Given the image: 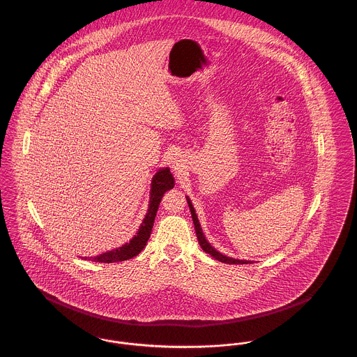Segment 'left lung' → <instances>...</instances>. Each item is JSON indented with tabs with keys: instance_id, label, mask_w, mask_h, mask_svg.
Instances as JSON below:
<instances>
[{
	"instance_id": "1",
	"label": "left lung",
	"mask_w": 357,
	"mask_h": 357,
	"mask_svg": "<svg viewBox=\"0 0 357 357\" xmlns=\"http://www.w3.org/2000/svg\"><path fill=\"white\" fill-rule=\"evenodd\" d=\"M187 204H188L190 211H191V217H192V222H194V226H195V233H197L198 242H199L201 248L204 249V252H206L207 255H211V257H214L215 259H218V261H221V262H225V264H250V261L230 258V257H226V255H221L220 252H217V250L206 241L204 231H202L201 225H199V221H198V217H197V214H195V210H194V207H192V204H191V201L188 199V197H187Z\"/></svg>"
}]
</instances>
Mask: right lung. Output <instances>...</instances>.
Returning <instances> with one entry per match:
<instances>
[{"mask_svg": "<svg viewBox=\"0 0 357 357\" xmlns=\"http://www.w3.org/2000/svg\"><path fill=\"white\" fill-rule=\"evenodd\" d=\"M174 185H175L174 178H172V174H171L169 167L158 171L153 175V182H151V192H150L151 197H150V204H149L147 214L142 222L135 237L132 238L128 243H124L121 248L109 250L107 253H102V255H96V257H91V258H88V261L112 264V262H120V261L134 258L135 255H139L144 249L149 238L151 236L153 221H155V217H156V211H158L159 204L162 201V197L166 191L171 190Z\"/></svg>", "mask_w": 357, "mask_h": 357, "instance_id": "add662e5", "label": "right lung"}]
</instances>
